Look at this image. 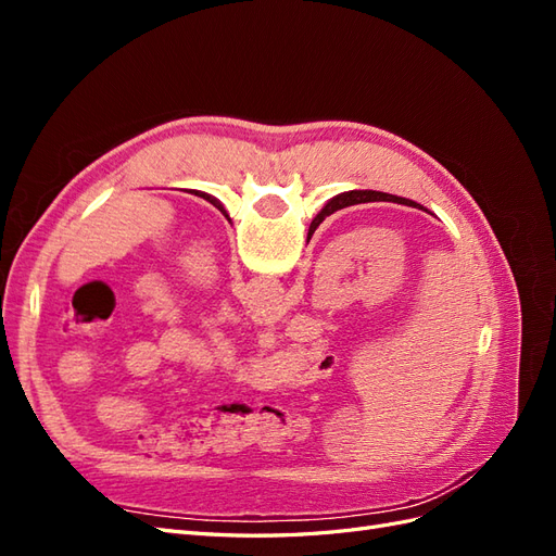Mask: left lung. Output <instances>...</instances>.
I'll return each mask as SVG.
<instances>
[{"mask_svg":"<svg viewBox=\"0 0 556 556\" xmlns=\"http://www.w3.org/2000/svg\"><path fill=\"white\" fill-rule=\"evenodd\" d=\"M194 194H197V197H204V199H206V201H211V204H213V206H215V208H220V211H223V213H225V208H223V204H220V201H217V199H215V197H211V194H206V192H194ZM225 215H227V213H225Z\"/></svg>","mask_w":556,"mask_h":556,"instance_id":"left-lung-1","label":"left lung"}]
</instances>
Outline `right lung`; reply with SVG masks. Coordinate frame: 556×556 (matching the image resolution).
I'll return each mask as SVG.
<instances>
[{
  "label": "right lung",
  "instance_id": "add662e5",
  "mask_svg": "<svg viewBox=\"0 0 556 556\" xmlns=\"http://www.w3.org/2000/svg\"><path fill=\"white\" fill-rule=\"evenodd\" d=\"M368 201H392V204H403V206H413L419 211H427L425 206H419L417 201L406 199V197H396V194H387V192H376V190H352V192H343V194H336L333 199L327 201V206L315 215V220L311 223V233L319 227V223L325 220L327 215L348 208V206H355V204H368ZM429 213V211H427Z\"/></svg>",
  "mask_w": 556,
  "mask_h": 556
}]
</instances>
